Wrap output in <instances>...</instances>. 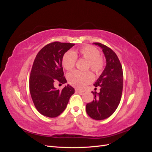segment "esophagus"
Masks as SVG:
<instances>
[{
	"mask_svg": "<svg viewBox=\"0 0 152 152\" xmlns=\"http://www.w3.org/2000/svg\"><path fill=\"white\" fill-rule=\"evenodd\" d=\"M76 93H83V91H82L81 90L79 89H75Z\"/></svg>",
	"mask_w": 152,
	"mask_h": 152,
	"instance_id": "1",
	"label": "esophagus"
}]
</instances>
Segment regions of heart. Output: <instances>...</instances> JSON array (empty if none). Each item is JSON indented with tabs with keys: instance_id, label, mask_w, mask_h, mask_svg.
<instances>
[{
	"instance_id": "obj_1",
	"label": "heart",
	"mask_w": 152,
	"mask_h": 152,
	"mask_svg": "<svg viewBox=\"0 0 152 152\" xmlns=\"http://www.w3.org/2000/svg\"><path fill=\"white\" fill-rule=\"evenodd\" d=\"M77 58L87 59L86 69H91L96 75H99L104 67V59L99 54L98 49L92 45H86L76 49L75 51L68 50L62 57V65L67 70L75 66ZM67 79L70 85L77 88H83L93 80L91 72H84L74 70L67 75Z\"/></svg>"
}]
</instances>
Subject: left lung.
<instances>
[{
  "instance_id": "8db88e82",
  "label": "left lung",
  "mask_w": 152,
  "mask_h": 152,
  "mask_svg": "<svg viewBox=\"0 0 152 152\" xmlns=\"http://www.w3.org/2000/svg\"><path fill=\"white\" fill-rule=\"evenodd\" d=\"M94 44L102 48L107 65L94 84L95 87H100V92H92L94 96V100L86 104V112L95 120H103L111 116L120 103L123 88V71L120 60L112 49L99 42Z\"/></svg>"
}]
</instances>
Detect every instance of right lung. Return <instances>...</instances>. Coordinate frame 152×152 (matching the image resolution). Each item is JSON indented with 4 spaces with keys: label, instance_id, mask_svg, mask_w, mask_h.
Wrapping results in <instances>:
<instances>
[{
    "label": "right lung",
    "instance_id": "right-lung-1",
    "mask_svg": "<svg viewBox=\"0 0 152 152\" xmlns=\"http://www.w3.org/2000/svg\"><path fill=\"white\" fill-rule=\"evenodd\" d=\"M75 44L53 42L41 49L37 54L30 72L29 88L38 112L48 117H56L66 108L75 90L67 85L62 90L54 84L66 83L62 66V57Z\"/></svg>",
    "mask_w": 152,
    "mask_h": 152
}]
</instances>
